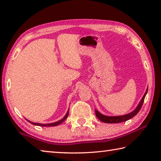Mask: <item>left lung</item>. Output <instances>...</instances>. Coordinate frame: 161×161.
Here are the masks:
<instances>
[{
  "label": "left lung",
  "instance_id": "obj_1",
  "mask_svg": "<svg viewBox=\"0 0 161 161\" xmlns=\"http://www.w3.org/2000/svg\"><path fill=\"white\" fill-rule=\"evenodd\" d=\"M148 92V89L146 92V93L144 94L143 97L142 99H141L140 103H138V105L137 106V107L135 108L134 111H133L132 112H130L129 114H127L126 115H123V116H104L99 113L97 110H95V114H96V116L98 119H99L101 121L103 122V123H107V124H116V123H121V122H124L128 121L130 119L133 118V116H135L136 114H137L139 111L141 110V107H142V105L144 102V99H145L146 95Z\"/></svg>",
  "mask_w": 161,
  "mask_h": 161
}]
</instances>
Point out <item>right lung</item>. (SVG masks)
<instances>
[{
  "mask_svg": "<svg viewBox=\"0 0 161 161\" xmlns=\"http://www.w3.org/2000/svg\"><path fill=\"white\" fill-rule=\"evenodd\" d=\"M68 114H69V110L67 111V112L66 114V115L64 116V117L62 119L59 120V121H57V122H54V123H51V124H38V123H34V122H31L28 121V120H27L28 122H30V123H31L33 125H35V126H47V127H49V126H58V125H59L60 124H62V122H63L65 119H66L67 118L68 116Z\"/></svg>",
  "mask_w": 161,
  "mask_h": 161,
  "instance_id": "obj_1",
  "label": "right lung"
}]
</instances>
